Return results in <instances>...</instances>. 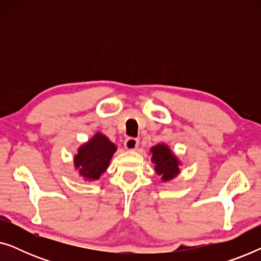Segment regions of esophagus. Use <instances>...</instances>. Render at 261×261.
I'll return each mask as SVG.
<instances>
[{"mask_svg": "<svg viewBox=\"0 0 261 261\" xmlns=\"http://www.w3.org/2000/svg\"><path fill=\"white\" fill-rule=\"evenodd\" d=\"M139 146V140L135 138H127L124 140V147H126L128 151H133Z\"/></svg>", "mask_w": 261, "mask_h": 261, "instance_id": "34e87169", "label": "esophagus"}]
</instances>
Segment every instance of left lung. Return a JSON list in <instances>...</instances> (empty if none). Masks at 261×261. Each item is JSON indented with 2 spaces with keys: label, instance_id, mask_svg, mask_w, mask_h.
<instances>
[{
  "label": "left lung",
  "instance_id": "8db88e82",
  "mask_svg": "<svg viewBox=\"0 0 261 261\" xmlns=\"http://www.w3.org/2000/svg\"><path fill=\"white\" fill-rule=\"evenodd\" d=\"M151 152L152 162L155 165L154 169L156 173L162 176L164 181L172 179L179 173V167H178L179 162L166 145H156L151 149Z\"/></svg>",
  "mask_w": 261,
  "mask_h": 261
}]
</instances>
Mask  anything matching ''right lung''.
I'll list each match as a JSON object with an SVG mask.
<instances>
[{
    "label": "right lung",
    "instance_id": "add662e5",
    "mask_svg": "<svg viewBox=\"0 0 261 261\" xmlns=\"http://www.w3.org/2000/svg\"><path fill=\"white\" fill-rule=\"evenodd\" d=\"M116 146L105 135L97 133L90 141L81 146L74 156V166L85 179H98L108 167Z\"/></svg>",
    "mask_w": 261,
    "mask_h": 261
}]
</instances>
